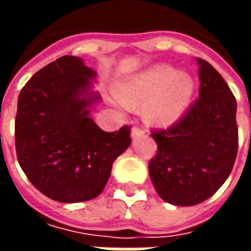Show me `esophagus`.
<instances>
[{
  "mask_svg": "<svg viewBox=\"0 0 251 251\" xmlns=\"http://www.w3.org/2000/svg\"><path fill=\"white\" fill-rule=\"evenodd\" d=\"M144 134V130L142 129H140V127H137V126H134V127H131V133L130 136L131 138H137V137H140Z\"/></svg>",
  "mask_w": 251,
  "mask_h": 251,
  "instance_id": "esophagus-1",
  "label": "esophagus"
}]
</instances>
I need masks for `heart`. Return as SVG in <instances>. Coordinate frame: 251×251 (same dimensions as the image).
I'll return each mask as SVG.
<instances>
[{"instance_id": "b5f03b06", "label": "heart", "mask_w": 251, "mask_h": 251, "mask_svg": "<svg viewBox=\"0 0 251 251\" xmlns=\"http://www.w3.org/2000/svg\"><path fill=\"white\" fill-rule=\"evenodd\" d=\"M195 82L187 72H176L174 67L158 64L133 76L120 86V97L115 100L122 107L144 106V115L151 124L172 125L188 109L194 95Z\"/></svg>"}]
</instances>
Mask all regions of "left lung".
<instances>
[{
	"label": "left lung",
	"instance_id": "1",
	"mask_svg": "<svg viewBox=\"0 0 251 251\" xmlns=\"http://www.w3.org/2000/svg\"><path fill=\"white\" fill-rule=\"evenodd\" d=\"M199 64V98L181 120L165 130H153L157 154L149 176L158 196L188 207L211 198L226 181L238 152L237 100L210 63Z\"/></svg>",
	"mask_w": 251,
	"mask_h": 251
}]
</instances>
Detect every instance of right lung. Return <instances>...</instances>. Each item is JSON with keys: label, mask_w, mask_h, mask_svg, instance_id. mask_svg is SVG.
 <instances>
[{"label": "right lung", "mask_w": 251, "mask_h": 251, "mask_svg": "<svg viewBox=\"0 0 251 251\" xmlns=\"http://www.w3.org/2000/svg\"><path fill=\"white\" fill-rule=\"evenodd\" d=\"M97 72L76 56L59 57L21 90L14 124L16 152L32 184L50 199L77 203L97 198L113 163L130 147V127L102 130L90 110L100 102Z\"/></svg>", "instance_id": "right-lung-1"}]
</instances>
